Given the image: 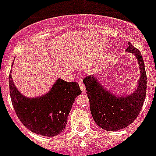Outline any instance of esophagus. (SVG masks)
<instances>
[{
    "label": "esophagus",
    "mask_w": 156,
    "mask_h": 156,
    "mask_svg": "<svg viewBox=\"0 0 156 156\" xmlns=\"http://www.w3.org/2000/svg\"><path fill=\"white\" fill-rule=\"evenodd\" d=\"M78 84H79V87H80L81 90H82V92L86 93V87L84 86V84H83V79H82V78H80V79L78 81Z\"/></svg>",
    "instance_id": "obj_1"
}]
</instances>
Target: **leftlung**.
<instances>
[{
    "label": "left lung",
    "instance_id": "8db88e82",
    "mask_svg": "<svg viewBox=\"0 0 156 156\" xmlns=\"http://www.w3.org/2000/svg\"><path fill=\"white\" fill-rule=\"evenodd\" d=\"M128 44L126 52L135 54L140 67V80L137 90L133 94L119 97L103 88L94 76H87L83 80L93 119L105 130H119L133 123L142 110L145 100L147 73L144 61L139 50L130 43Z\"/></svg>",
    "mask_w": 156,
    "mask_h": 156
}]
</instances>
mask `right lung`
I'll return each mask as SVG.
<instances>
[{
  "label": "right lung",
  "mask_w": 156,
  "mask_h": 156,
  "mask_svg": "<svg viewBox=\"0 0 156 156\" xmlns=\"http://www.w3.org/2000/svg\"><path fill=\"white\" fill-rule=\"evenodd\" d=\"M9 81L13 109L23 126L47 137L58 135L65 129L74 100L82 93L78 83L58 79L46 95L30 99L17 90L10 73Z\"/></svg>",
  "instance_id": "add662e5"
}]
</instances>
